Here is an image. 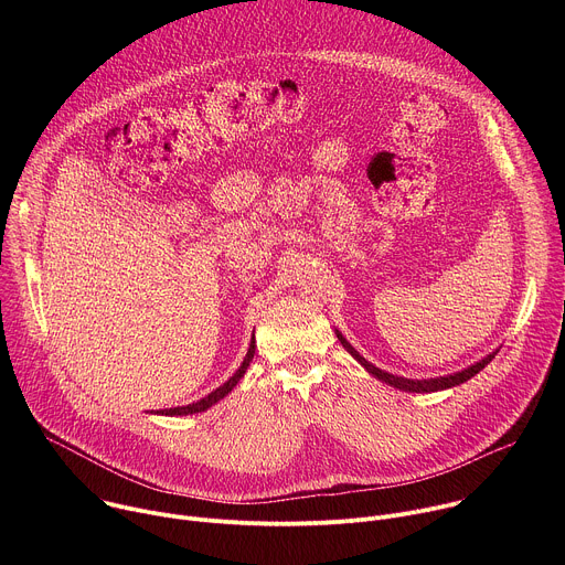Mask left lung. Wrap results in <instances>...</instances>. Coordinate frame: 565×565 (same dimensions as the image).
I'll use <instances>...</instances> for the list:
<instances>
[{
    "label": "left lung",
    "instance_id": "obj_1",
    "mask_svg": "<svg viewBox=\"0 0 565 565\" xmlns=\"http://www.w3.org/2000/svg\"><path fill=\"white\" fill-rule=\"evenodd\" d=\"M335 335H338V340L342 342V347L373 375V377H377L380 382H384V384H388V386H393V388H399V391H407V393H434V391H445V388H451V386H458V384H462V382H467V380H471L476 373H480L482 369H486L492 360H494V355L499 353V351H494V353H490L488 358H482V360H478L476 364H471V366H467V369H462V371H458V373H454V375H443V377H429V380H414V377H402V375H393V373H386V371H382V369H377L375 364H371L369 360H364L349 342H347V338L340 333V331H335Z\"/></svg>",
    "mask_w": 565,
    "mask_h": 565
}]
</instances>
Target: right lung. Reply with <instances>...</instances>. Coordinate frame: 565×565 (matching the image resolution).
<instances>
[{"label": "right lung", "mask_w": 565, "mask_h": 565, "mask_svg": "<svg viewBox=\"0 0 565 565\" xmlns=\"http://www.w3.org/2000/svg\"><path fill=\"white\" fill-rule=\"evenodd\" d=\"M255 335H253V340H250V349H248V353H246V358H244V362H241V366L236 369V373L225 382V384H221L216 391H212L210 395H205V397H201L199 402H192V405H185V407H172V409H163V412H158V414H163V416H192V414H201V412H207L210 407H214L218 399H223L236 384H238V380L246 375V371H248V366H250V362H253V358H255Z\"/></svg>", "instance_id": "add662e5"}]
</instances>
